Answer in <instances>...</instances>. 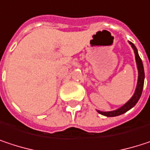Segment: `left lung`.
I'll use <instances>...</instances> for the list:
<instances>
[{
  "label": "left lung",
  "instance_id": "obj_1",
  "mask_svg": "<svg viewBox=\"0 0 150 150\" xmlns=\"http://www.w3.org/2000/svg\"><path fill=\"white\" fill-rule=\"evenodd\" d=\"M130 45L132 46L134 51H135V61H136V64H137V68H138V81H137V86H136V89H135L134 96L131 97V99L126 103L124 104L122 108L114 110V111H110V112H103V111H98V113H100L101 115H105V116H108V117H112V116H117L120 115L122 114H124L125 112H127L128 110H129L130 108H132L135 106L137 102L139 101L141 96H142V88H143V84H144V69H143V64L138 54L137 49L135 47V46L132 43L129 42Z\"/></svg>",
  "mask_w": 150,
  "mask_h": 150
}]
</instances>
